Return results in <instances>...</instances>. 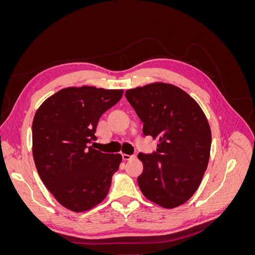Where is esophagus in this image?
<instances>
[{
    "mask_svg": "<svg viewBox=\"0 0 255 255\" xmlns=\"http://www.w3.org/2000/svg\"><path fill=\"white\" fill-rule=\"evenodd\" d=\"M122 158L123 160H129L135 158V155H128V154H122Z\"/></svg>",
    "mask_w": 255,
    "mask_h": 255,
    "instance_id": "obj_1",
    "label": "esophagus"
}]
</instances>
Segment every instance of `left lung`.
<instances>
[{
	"label": "left lung",
	"mask_w": 255,
	"mask_h": 255,
	"mask_svg": "<svg viewBox=\"0 0 255 255\" xmlns=\"http://www.w3.org/2000/svg\"><path fill=\"white\" fill-rule=\"evenodd\" d=\"M126 98L143 122L144 136L158 139L151 154H138L143 196L165 208L184 204L202 181L210 159L212 134L201 107L181 88L154 83L129 89Z\"/></svg>",
	"instance_id": "obj_1"
}]
</instances>
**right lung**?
<instances>
[{
	"instance_id": "add662e5",
	"label": "right lung",
	"mask_w": 255,
	"mask_h": 255,
	"mask_svg": "<svg viewBox=\"0 0 255 255\" xmlns=\"http://www.w3.org/2000/svg\"><path fill=\"white\" fill-rule=\"evenodd\" d=\"M123 90L83 86L61 89L37 110L33 156L40 179L58 203L84 212L109 194L120 154L102 153L90 143L101 116L120 101Z\"/></svg>"
}]
</instances>
